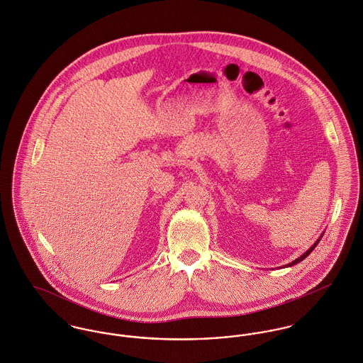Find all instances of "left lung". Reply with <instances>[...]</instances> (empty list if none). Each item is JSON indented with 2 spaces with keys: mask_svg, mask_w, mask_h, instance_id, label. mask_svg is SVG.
I'll list each match as a JSON object with an SVG mask.
<instances>
[{
  "mask_svg": "<svg viewBox=\"0 0 363 363\" xmlns=\"http://www.w3.org/2000/svg\"><path fill=\"white\" fill-rule=\"evenodd\" d=\"M319 241H320V238H319V240H318V241H316V242H315V244H313V245H312V247H311V248H309V250H308V251H306V252H305V254H303V255H301V257H299V258H298V259H296V261H293V262H291V264H289V266H293V264H297L298 262H301V261H303V259H305V258H306V257H308V255H309V254H311V252H312V251H313V250H315V247H316V245H318V242H319Z\"/></svg>",
  "mask_w": 363,
  "mask_h": 363,
  "instance_id": "8db88e82",
  "label": "left lung"
}]
</instances>
